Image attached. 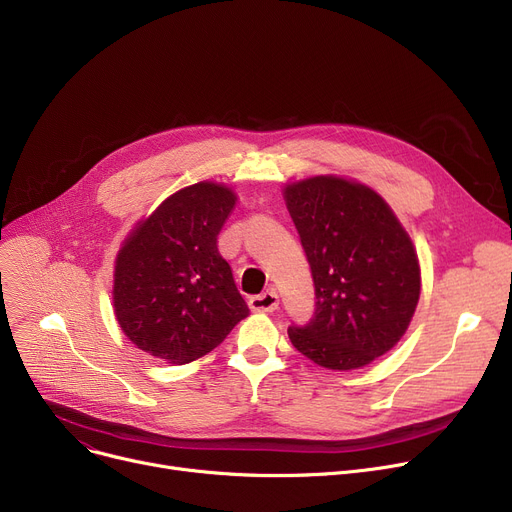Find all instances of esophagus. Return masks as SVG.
Segmentation results:
<instances>
[{"mask_svg":"<svg viewBox=\"0 0 512 512\" xmlns=\"http://www.w3.org/2000/svg\"><path fill=\"white\" fill-rule=\"evenodd\" d=\"M278 294L274 290H267L261 294H255V297L249 299V307L251 311L263 313V311H276L278 309Z\"/></svg>","mask_w":512,"mask_h":512,"instance_id":"esophagus-1","label":"esophagus"}]
</instances>
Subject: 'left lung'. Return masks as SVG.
Wrapping results in <instances>:
<instances>
[{
  "label": "left lung",
  "instance_id": "8db88e82",
  "mask_svg": "<svg viewBox=\"0 0 512 512\" xmlns=\"http://www.w3.org/2000/svg\"><path fill=\"white\" fill-rule=\"evenodd\" d=\"M315 284L309 324L290 326L301 355L326 369H359L407 332L421 272L413 242L369 186L315 176L284 188Z\"/></svg>",
  "mask_w": 512,
  "mask_h": 512
}]
</instances>
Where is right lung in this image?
<instances>
[{"instance_id":"right-lung-1","label":"right lung","mask_w":512,"mask_h":512,"mask_svg":"<svg viewBox=\"0 0 512 512\" xmlns=\"http://www.w3.org/2000/svg\"><path fill=\"white\" fill-rule=\"evenodd\" d=\"M234 203L228 186L197 182L168 197L124 240L114 311L128 340L151 357L191 363L249 315L218 251Z\"/></svg>"}]
</instances>
